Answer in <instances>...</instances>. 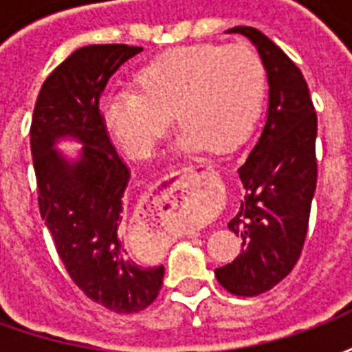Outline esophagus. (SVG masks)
I'll list each match as a JSON object with an SVG mask.
<instances>
[{
    "instance_id": "34e87169",
    "label": "esophagus",
    "mask_w": 352,
    "mask_h": 352,
    "mask_svg": "<svg viewBox=\"0 0 352 352\" xmlns=\"http://www.w3.org/2000/svg\"><path fill=\"white\" fill-rule=\"evenodd\" d=\"M194 169H196V168H188V171H194Z\"/></svg>"
}]
</instances>
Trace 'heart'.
<instances>
[{
	"mask_svg": "<svg viewBox=\"0 0 352 352\" xmlns=\"http://www.w3.org/2000/svg\"><path fill=\"white\" fill-rule=\"evenodd\" d=\"M135 92L109 94L101 120L133 160H145L171 118L177 151L228 154L249 138L264 105L267 73L254 49L236 45L177 47L145 64Z\"/></svg>",
	"mask_w": 352,
	"mask_h": 352,
	"instance_id": "1",
	"label": "heart"
}]
</instances>
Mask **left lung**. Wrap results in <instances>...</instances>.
Here are the masks:
<instances>
[{
  "label": "left lung",
  "mask_w": 352,
  "mask_h": 352,
  "mask_svg": "<svg viewBox=\"0 0 352 352\" xmlns=\"http://www.w3.org/2000/svg\"><path fill=\"white\" fill-rule=\"evenodd\" d=\"M267 73V115L258 141L237 169L245 196L228 228L241 252L214 277L236 296H258L287 277L302 254L317 186V115L302 72L256 28L237 26Z\"/></svg>",
  "instance_id": "8db88e82"
}]
</instances>
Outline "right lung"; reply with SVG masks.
I'll return each instance as SVG.
<instances>
[{
    "instance_id": "add662e5",
    "label": "right lung",
    "mask_w": 352,
    "mask_h": 352,
    "mask_svg": "<svg viewBox=\"0 0 352 352\" xmlns=\"http://www.w3.org/2000/svg\"><path fill=\"white\" fill-rule=\"evenodd\" d=\"M141 47L90 45L65 58L43 82L30 130L39 211L73 283L115 313L156 300L164 265H139L124 247V192L130 171L109 141L100 94ZM64 140L81 146L69 155Z\"/></svg>"
}]
</instances>
